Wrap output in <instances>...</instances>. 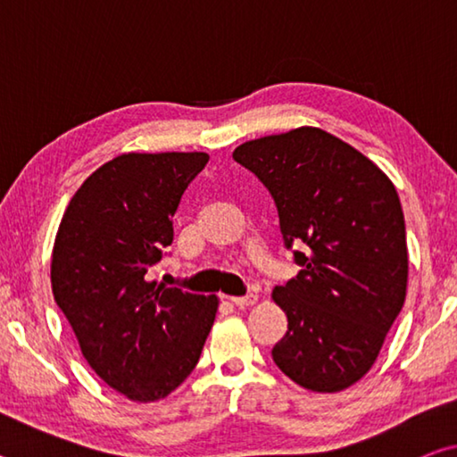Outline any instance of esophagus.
<instances>
[{
  "label": "esophagus",
  "mask_w": 457,
  "mask_h": 457,
  "mask_svg": "<svg viewBox=\"0 0 457 457\" xmlns=\"http://www.w3.org/2000/svg\"><path fill=\"white\" fill-rule=\"evenodd\" d=\"M228 300L231 304H236V306H252V304H256L258 303V296L256 294H245V296H228Z\"/></svg>",
  "instance_id": "34e87169"
}]
</instances>
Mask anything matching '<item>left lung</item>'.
<instances>
[{
    "label": "left lung",
    "instance_id": "left-lung-1",
    "mask_svg": "<svg viewBox=\"0 0 457 457\" xmlns=\"http://www.w3.org/2000/svg\"><path fill=\"white\" fill-rule=\"evenodd\" d=\"M239 165L272 193L284 244L303 268L276 286L288 330L272 349L286 377L337 393L369 373L405 303L401 201L381 169L349 143L300 127L239 145Z\"/></svg>",
    "mask_w": 457,
    "mask_h": 457
}]
</instances>
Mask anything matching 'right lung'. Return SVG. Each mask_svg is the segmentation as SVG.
<instances>
[{
    "instance_id": "obj_1",
    "label": "right lung",
    "mask_w": 457,
    "mask_h": 457,
    "mask_svg": "<svg viewBox=\"0 0 457 457\" xmlns=\"http://www.w3.org/2000/svg\"><path fill=\"white\" fill-rule=\"evenodd\" d=\"M207 153H125L98 167L62 215L52 292L80 351L130 401L167 397L195 369L218 296L149 282Z\"/></svg>"
}]
</instances>
